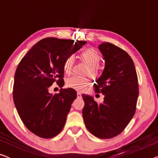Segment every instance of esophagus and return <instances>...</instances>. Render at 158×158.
<instances>
[{
	"label": "esophagus",
	"instance_id": "obj_1",
	"mask_svg": "<svg viewBox=\"0 0 158 158\" xmlns=\"http://www.w3.org/2000/svg\"><path fill=\"white\" fill-rule=\"evenodd\" d=\"M77 97L78 98H82V96H81V94L80 92H77Z\"/></svg>",
	"mask_w": 158,
	"mask_h": 158
}]
</instances>
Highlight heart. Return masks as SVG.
<instances>
[{
    "label": "heart",
    "instance_id": "1",
    "mask_svg": "<svg viewBox=\"0 0 158 158\" xmlns=\"http://www.w3.org/2000/svg\"><path fill=\"white\" fill-rule=\"evenodd\" d=\"M81 56L84 61L89 64V67L86 70V73L90 74L98 75L100 72L99 63L101 61V55L99 52L95 49H87L82 52ZM75 62V57L70 55L67 57L64 63V69L67 73H69L72 70L73 65ZM90 83V78L88 76H78L73 75L69 77L66 82V85L68 88H73L76 90L81 91L85 89Z\"/></svg>",
    "mask_w": 158,
    "mask_h": 158
}]
</instances>
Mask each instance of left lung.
Returning a JSON list of instances; mask_svg holds the SVG:
<instances>
[{
    "instance_id": "left-lung-1",
    "label": "left lung",
    "mask_w": 158,
    "mask_h": 158,
    "mask_svg": "<svg viewBox=\"0 0 158 158\" xmlns=\"http://www.w3.org/2000/svg\"><path fill=\"white\" fill-rule=\"evenodd\" d=\"M105 60L95 92L103 94V102L83 94V116L88 130L100 139H111L122 132L136 111L139 85L135 64L124 49L109 42L98 46Z\"/></svg>"
}]
</instances>
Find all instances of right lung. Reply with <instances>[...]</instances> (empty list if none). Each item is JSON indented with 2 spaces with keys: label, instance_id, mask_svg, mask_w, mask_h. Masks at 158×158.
Here are the masks:
<instances>
[{
  "label": "right lung",
  "instance_id": "right-lung-1",
  "mask_svg": "<svg viewBox=\"0 0 158 158\" xmlns=\"http://www.w3.org/2000/svg\"><path fill=\"white\" fill-rule=\"evenodd\" d=\"M86 43L43 39L18 64L13 88L14 102L23 124L38 137L50 139L63 129L77 93L73 88H62L59 94L52 95L49 87L54 83L63 87L64 61Z\"/></svg>",
  "mask_w": 158,
  "mask_h": 158
}]
</instances>
